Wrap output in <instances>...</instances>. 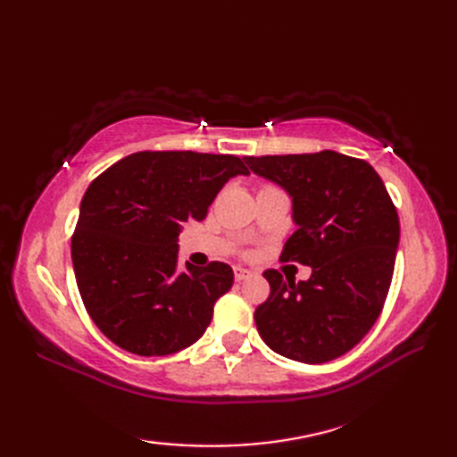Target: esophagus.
Wrapping results in <instances>:
<instances>
[{"label":"esophagus","mask_w":457,"mask_h":457,"mask_svg":"<svg viewBox=\"0 0 457 457\" xmlns=\"http://www.w3.org/2000/svg\"><path fill=\"white\" fill-rule=\"evenodd\" d=\"M251 275H253V273H251V270H247V269H241V267H236V269H234V277H236L237 283H239V280L249 278Z\"/></svg>","instance_id":"esophagus-1"}]
</instances>
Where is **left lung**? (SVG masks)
I'll return each mask as SVG.
<instances>
[{"label": "left lung", "mask_w": 457, "mask_h": 457, "mask_svg": "<svg viewBox=\"0 0 457 457\" xmlns=\"http://www.w3.org/2000/svg\"><path fill=\"white\" fill-rule=\"evenodd\" d=\"M244 159L293 198L298 228L280 261L312 267L298 285L287 284L277 269L265 270L270 295L255 310L259 336L295 361H332L361 342L381 314L401 237L399 213L363 159L336 151Z\"/></svg>", "instance_id": "obj_1"}]
</instances>
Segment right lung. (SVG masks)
<instances>
[{"mask_svg":"<svg viewBox=\"0 0 457 457\" xmlns=\"http://www.w3.org/2000/svg\"><path fill=\"white\" fill-rule=\"evenodd\" d=\"M237 174L249 170L234 154L141 151L92 180L72 234V265L86 310L115 345L157 357L206 332L234 270L220 261L180 269L179 234L187 220L206 218Z\"/></svg>","mask_w":457,"mask_h":457,"instance_id":"right-lung-1","label":"right lung"}]
</instances>
